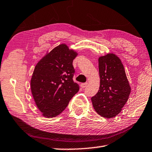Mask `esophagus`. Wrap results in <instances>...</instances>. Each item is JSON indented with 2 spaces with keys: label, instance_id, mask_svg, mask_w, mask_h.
<instances>
[{
  "label": "esophagus",
  "instance_id": "34e87169",
  "mask_svg": "<svg viewBox=\"0 0 152 152\" xmlns=\"http://www.w3.org/2000/svg\"><path fill=\"white\" fill-rule=\"evenodd\" d=\"M88 85V83H81V86L82 88H85L87 87V86Z\"/></svg>",
  "mask_w": 152,
  "mask_h": 152
}]
</instances>
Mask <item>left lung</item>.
<instances>
[{
    "label": "left lung",
    "instance_id": "8db88e82",
    "mask_svg": "<svg viewBox=\"0 0 152 152\" xmlns=\"http://www.w3.org/2000/svg\"><path fill=\"white\" fill-rule=\"evenodd\" d=\"M99 90L91 98L94 109L107 118L115 117L128 101L131 88L118 56L108 53L99 58Z\"/></svg>",
    "mask_w": 152,
    "mask_h": 152
}]
</instances>
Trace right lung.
Masks as SVG:
<instances>
[{
  "mask_svg": "<svg viewBox=\"0 0 152 152\" xmlns=\"http://www.w3.org/2000/svg\"><path fill=\"white\" fill-rule=\"evenodd\" d=\"M77 53L61 44L48 53L36 65L30 87L34 101L42 115L57 116L79 90L73 81V61Z\"/></svg>",
  "mask_w": 152,
  "mask_h": 152,
  "instance_id": "right-lung-1",
  "label": "right lung"
}]
</instances>
